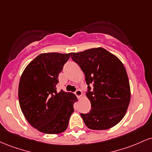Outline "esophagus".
<instances>
[{"label": "esophagus", "instance_id": "34e87169", "mask_svg": "<svg viewBox=\"0 0 152 152\" xmlns=\"http://www.w3.org/2000/svg\"><path fill=\"white\" fill-rule=\"evenodd\" d=\"M74 94H75V95L76 96L78 97V98H80V97H81V96H82V92H81V91L80 90V89L76 90V91L74 92Z\"/></svg>", "mask_w": 152, "mask_h": 152}]
</instances>
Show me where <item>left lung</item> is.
<instances>
[{
  "mask_svg": "<svg viewBox=\"0 0 152 152\" xmlns=\"http://www.w3.org/2000/svg\"><path fill=\"white\" fill-rule=\"evenodd\" d=\"M71 57L85 74L86 96L91 104L87 114H81L90 129L105 130L124 116L131 92L126 71L121 61L103 48H91Z\"/></svg>",
  "mask_w": 152,
  "mask_h": 152,
  "instance_id": "obj_1",
  "label": "left lung"
}]
</instances>
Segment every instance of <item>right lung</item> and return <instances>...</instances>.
<instances>
[{"instance_id": "1", "label": "right lung", "mask_w": 152, "mask_h": 152, "mask_svg": "<svg viewBox=\"0 0 152 152\" xmlns=\"http://www.w3.org/2000/svg\"><path fill=\"white\" fill-rule=\"evenodd\" d=\"M70 53L38 55L23 71L18 86L20 109L29 124L45 134L64 132L74 111V94L57 92L58 75Z\"/></svg>"}]
</instances>
